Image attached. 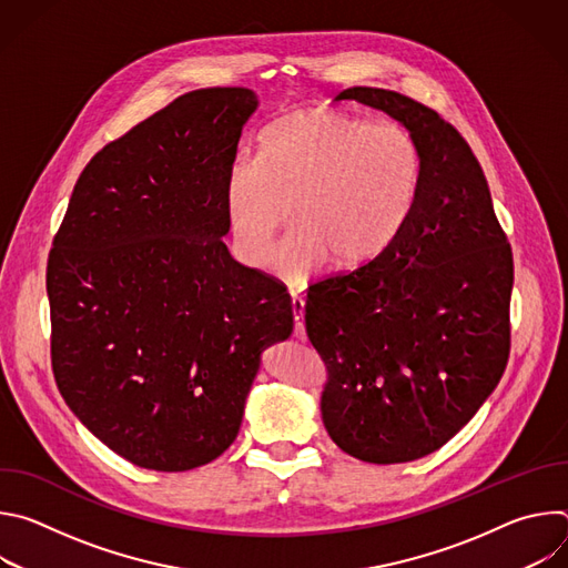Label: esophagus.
Listing matches in <instances>:
<instances>
[{
    "mask_svg": "<svg viewBox=\"0 0 568 568\" xmlns=\"http://www.w3.org/2000/svg\"><path fill=\"white\" fill-rule=\"evenodd\" d=\"M292 312H294V337L305 342V301L301 296H292Z\"/></svg>",
    "mask_w": 568,
    "mask_h": 568,
    "instance_id": "1",
    "label": "esophagus"
}]
</instances>
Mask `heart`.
<instances>
[{"label":"heart","instance_id":"1","mask_svg":"<svg viewBox=\"0 0 568 568\" xmlns=\"http://www.w3.org/2000/svg\"><path fill=\"white\" fill-rule=\"evenodd\" d=\"M425 180V150L404 125L335 108L294 110L263 130L258 159H237L226 175L233 250L247 267H267L292 204L296 224L274 252L287 283H305L331 258L366 265L407 231Z\"/></svg>","mask_w":568,"mask_h":568}]
</instances>
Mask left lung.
Returning a JSON list of instances; mask_svg holds the SVG:
<instances>
[{
    "instance_id": "8db88e82",
    "label": "left lung",
    "mask_w": 568,
    "mask_h": 568,
    "mask_svg": "<svg viewBox=\"0 0 568 568\" xmlns=\"http://www.w3.org/2000/svg\"><path fill=\"white\" fill-rule=\"evenodd\" d=\"M412 130L427 159L420 206L395 245L310 287L305 328L328 368L326 432L346 454L409 463L456 436L497 388L510 353L513 252L467 141L397 92L348 88Z\"/></svg>"
}]
</instances>
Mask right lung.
<instances>
[{
    "mask_svg": "<svg viewBox=\"0 0 568 568\" xmlns=\"http://www.w3.org/2000/svg\"><path fill=\"white\" fill-rule=\"evenodd\" d=\"M247 88H211L108 143L78 178L47 265L51 364L73 416L125 460L186 471L237 436L292 298L240 265L224 184Z\"/></svg>",
    "mask_w": 568,
    "mask_h": 568,
    "instance_id": "add662e5",
    "label": "right lung"
}]
</instances>
